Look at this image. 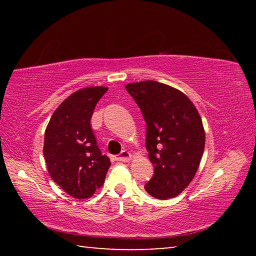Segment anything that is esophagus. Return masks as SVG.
Here are the masks:
<instances>
[{"label":"esophagus","instance_id":"34e87169","mask_svg":"<svg viewBox=\"0 0 256 256\" xmlns=\"http://www.w3.org/2000/svg\"><path fill=\"white\" fill-rule=\"evenodd\" d=\"M130 159H131V154L126 150H123L122 152L116 157V160H118V162H128Z\"/></svg>","mask_w":256,"mask_h":256}]
</instances>
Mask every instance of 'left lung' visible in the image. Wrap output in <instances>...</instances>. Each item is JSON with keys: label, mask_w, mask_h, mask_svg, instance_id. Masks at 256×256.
Returning <instances> with one entry per match:
<instances>
[{"label": "left lung", "mask_w": 256, "mask_h": 256, "mask_svg": "<svg viewBox=\"0 0 256 256\" xmlns=\"http://www.w3.org/2000/svg\"><path fill=\"white\" fill-rule=\"evenodd\" d=\"M146 123V148L154 176L144 188L160 200L183 192L200 164L206 134L188 96L172 86L148 80L125 86Z\"/></svg>", "instance_id": "1"}]
</instances>
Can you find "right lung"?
<instances>
[{"label": "right lung", "mask_w": 256, "mask_h": 256, "mask_svg": "<svg viewBox=\"0 0 256 256\" xmlns=\"http://www.w3.org/2000/svg\"><path fill=\"white\" fill-rule=\"evenodd\" d=\"M106 86L73 92L52 115L45 131L44 157L56 184L76 198H86L102 188L110 158L98 148L90 120Z\"/></svg>", "instance_id": "add662e5"}]
</instances>
